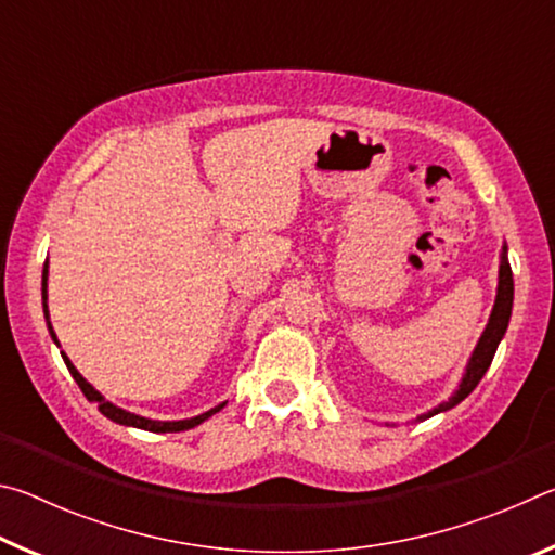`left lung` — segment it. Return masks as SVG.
I'll return each instance as SVG.
<instances>
[{
  "mask_svg": "<svg viewBox=\"0 0 555 555\" xmlns=\"http://www.w3.org/2000/svg\"><path fill=\"white\" fill-rule=\"evenodd\" d=\"M512 304H514V279H512V267H509V259H506V247L502 251V264H500V286H496V300H494V308H492V315H490V323H487L485 333L480 337V343H477L473 357H469L467 362V372L463 382H460L457 391L450 397L446 403H440L438 409L424 413V416H418V421L436 416L440 411H448L453 409L455 403L463 401L469 391H473L480 379L485 377V372L490 370V364L494 360V352H496V345L506 333V325H509V315H512Z\"/></svg>",
  "mask_w": 555,
  "mask_h": 555,
  "instance_id": "1",
  "label": "left lung"
}]
</instances>
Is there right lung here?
I'll list each match as a JSON object with an SVG mask.
<instances>
[{"mask_svg": "<svg viewBox=\"0 0 555 555\" xmlns=\"http://www.w3.org/2000/svg\"><path fill=\"white\" fill-rule=\"evenodd\" d=\"M46 279H49V264H43V315L49 318V306H46ZM49 331H51V337L55 340V333H53L51 323H49ZM61 354H63V352H61ZM63 360H65V367H68V372L73 374V379L78 382L80 391L86 393V399H88V401H95L100 413H105L107 418L117 421V424H121V426H134V428H144V430H154V434H178V430H188V428H193V426H201L203 421H208V418L212 416V413H218V411L224 406V403H220V406H215V409H210V411L201 413V416L185 418V421H152V418L137 416V413H129V411H125V409L115 406V403L105 401V397H102V393H100L95 387H92V384H88L86 379H82V374L73 367V362L68 360V357L63 354Z\"/></svg>", "mask_w": 555, "mask_h": 555, "instance_id": "1", "label": "right lung"}]
</instances>
